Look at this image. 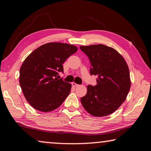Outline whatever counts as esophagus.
<instances>
[{
    "label": "esophagus",
    "instance_id": "esophagus-1",
    "mask_svg": "<svg viewBox=\"0 0 151 151\" xmlns=\"http://www.w3.org/2000/svg\"><path fill=\"white\" fill-rule=\"evenodd\" d=\"M72 85H73V86H74V87H76V86H78V84L74 83V82H73V83H72Z\"/></svg>",
    "mask_w": 151,
    "mask_h": 151
}]
</instances>
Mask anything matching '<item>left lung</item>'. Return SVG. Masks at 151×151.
<instances>
[{"mask_svg":"<svg viewBox=\"0 0 151 151\" xmlns=\"http://www.w3.org/2000/svg\"><path fill=\"white\" fill-rule=\"evenodd\" d=\"M91 62L90 73L97 76L95 86H87L81 99L86 111L94 116L112 114L126 100L131 88L129 69L122 56L103 45L81 46Z\"/></svg>","mask_w":151,"mask_h":151,"instance_id":"8db88e82","label":"left lung"}]
</instances>
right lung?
I'll use <instances>...</instances> for the list:
<instances>
[{
    "label": "right lung",
    "mask_w": 151,
    "mask_h": 151,
    "mask_svg": "<svg viewBox=\"0 0 151 151\" xmlns=\"http://www.w3.org/2000/svg\"><path fill=\"white\" fill-rule=\"evenodd\" d=\"M75 45L48 42L30 53L20 68L19 83L26 100L35 109L49 112L59 107L69 94L71 84L58 78L63 64L75 53Z\"/></svg>",
    "instance_id": "right-lung-1"
}]
</instances>
